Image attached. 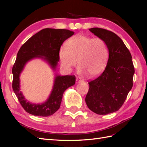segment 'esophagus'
Wrapping results in <instances>:
<instances>
[{
    "instance_id": "obj_1",
    "label": "esophagus",
    "mask_w": 147,
    "mask_h": 147,
    "mask_svg": "<svg viewBox=\"0 0 147 147\" xmlns=\"http://www.w3.org/2000/svg\"><path fill=\"white\" fill-rule=\"evenodd\" d=\"M82 81H83V80L81 78H76V82L77 83L81 82H82Z\"/></svg>"
}]
</instances>
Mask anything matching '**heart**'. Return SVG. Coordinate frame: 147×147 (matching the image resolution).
Instances as JSON below:
<instances>
[{"instance_id": "b5f03b06", "label": "heart", "mask_w": 147, "mask_h": 147, "mask_svg": "<svg viewBox=\"0 0 147 147\" xmlns=\"http://www.w3.org/2000/svg\"><path fill=\"white\" fill-rule=\"evenodd\" d=\"M59 57L62 67L67 71L75 67L78 61L81 73L96 76L107 64L109 51L103 39L78 34L67 40L66 47L59 49Z\"/></svg>"}]
</instances>
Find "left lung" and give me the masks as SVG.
Masks as SVG:
<instances>
[{
	"instance_id": "1",
	"label": "left lung",
	"mask_w": 147,
	"mask_h": 147,
	"mask_svg": "<svg viewBox=\"0 0 147 147\" xmlns=\"http://www.w3.org/2000/svg\"><path fill=\"white\" fill-rule=\"evenodd\" d=\"M89 30L105 42L109 59L104 72L88 82L85 102L93 112L106 115L118 111L123 105L133 87L135 68L130 52L116 34L99 28Z\"/></svg>"
}]
</instances>
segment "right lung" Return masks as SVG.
<instances>
[{"mask_svg":"<svg viewBox=\"0 0 147 147\" xmlns=\"http://www.w3.org/2000/svg\"><path fill=\"white\" fill-rule=\"evenodd\" d=\"M74 33L65 29H43L28 40L19 50L12 69V89L21 106L28 113L42 117L54 114L60 107L65 90L75 84L76 77L74 75L56 76L54 87L47 100L42 104H30L20 91V75L24 65L28 61L38 57L45 60L55 70L59 61V49L65 40Z\"/></svg>","mask_w":147,"mask_h":147,"instance_id":"1","label":"right lung"}]
</instances>
